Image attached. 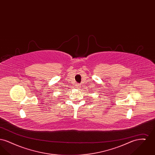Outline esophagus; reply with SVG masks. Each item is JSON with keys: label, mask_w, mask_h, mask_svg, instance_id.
<instances>
[{"label": "esophagus", "mask_w": 155, "mask_h": 155, "mask_svg": "<svg viewBox=\"0 0 155 155\" xmlns=\"http://www.w3.org/2000/svg\"><path fill=\"white\" fill-rule=\"evenodd\" d=\"M75 86H76V88L77 89H80V84H77Z\"/></svg>", "instance_id": "34e87169"}]
</instances>
